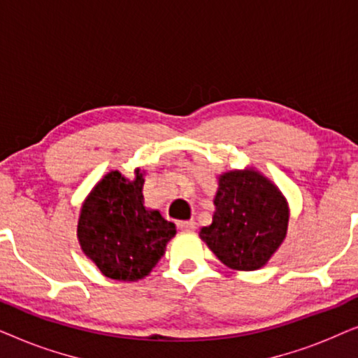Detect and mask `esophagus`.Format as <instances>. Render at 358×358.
I'll return each instance as SVG.
<instances>
[{
  "mask_svg": "<svg viewBox=\"0 0 358 358\" xmlns=\"http://www.w3.org/2000/svg\"><path fill=\"white\" fill-rule=\"evenodd\" d=\"M178 227H179L180 229H184V231H194L197 224H195L194 220H185V222H179Z\"/></svg>",
  "mask_w": 358,
  "mask_h": 358,
  "instance_id": "1",
  "label": "esophagus"
}]
</instances>
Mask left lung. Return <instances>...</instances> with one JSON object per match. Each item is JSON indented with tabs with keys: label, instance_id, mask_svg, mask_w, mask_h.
<instances>
[{
	"label": "left lung",
	"instance_id": "obj_1",
	"mask_svg": "<svg viewBox=\"0 0 358 358\" xmlns=\"http://www.w3.org/2000/svg\"><path fill=\"white\" fill-rule=\"evenodd\" d=\"M213 205L212 223L199 236L233 271L264 267L287 238L285 195L256 168L220 174Z\"/></svg>",
	"mask_w": 358,
	"mask_h": 358
}]
</instances>
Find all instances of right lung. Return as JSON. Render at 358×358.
<instances>
[{
  "label": "right lung",
  "instance_id": "1",
  "mask_svg": "<svg viewBox=\"0 0 358 358\" xmlns=\"http://www.w3.org/2000/svg\"><path fill=\"white\" fill-rule=\"evenodd\" d=\"M143 184L145 171L140 168L131 179L109 171L81 205L78 243L112 280L136 282L150 275L178 233L159 210L145 207Z\"/></svg>",
  "mask_w": 358,
  "mask_h": 358
}]
</instances>
